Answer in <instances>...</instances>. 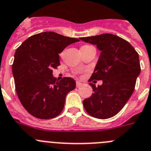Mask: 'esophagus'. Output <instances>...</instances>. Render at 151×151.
Returning <instances> with one entry per match:
<instances>
[{
    "instance_id": "obj_1",
    "label": "esophagus",
    "mask_w": 151,
    "mask_h": 151,
    "mask_svg": "<svg viewBox=\"0 0 151 151\" xmlns=\"http://www.w3.org/2000/svg\"><path fill=\"white\" fill-rule=\"evenodd\" d=\"M76 86H77V87H80V86H82V83H81L80 81H77V83H76Z\"/></svg>"
}]
</instances>
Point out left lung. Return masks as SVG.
Wrapping results in <instances>:
<instances>
[{"label": "left lung", "instance_id": "obj_1", "mask_svg": "<svg viewBox=\"0 0 151 151\" xmlns=\"http://www.w3.org/2000/svg\"><path fill=\"white\" fill-rule=\"evenodd\" d=\"M80 39L96 45L101 52L90 81L102 80L103 84L96 87L90 83L94 93L83 101L85 110L97 119L112 117L124 106L133 93L141 73L138 54L130 43L113 34Z\"/></svg>", "mask_w": 151, "mask_h": 151}]
</instances>
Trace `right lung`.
Masks as SVG:
<instances>
[{
    "label": "right lung",
    "instance_id": "1",
    "mask_svg": "<svg viewBox=\"0 0 151 151\" xmlns=\"http://www.w3.org/2000/svg\"><path fill=\"white\" fill-rule=\"evenodd\" d=\"M80 40L54 32L36 34L17 49L12 66L16 91L20 103L34 117L49 119L64 109L67 94L76 87L71 77L60 81L52 69L60 65L59 54Z\"/></svg>",
    "mask_w": 151,
    "mask_h": 151
}]
</instances>
